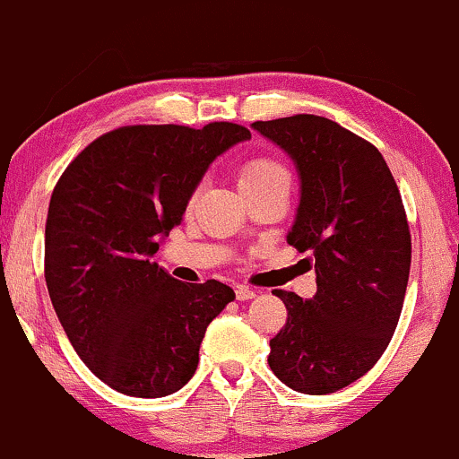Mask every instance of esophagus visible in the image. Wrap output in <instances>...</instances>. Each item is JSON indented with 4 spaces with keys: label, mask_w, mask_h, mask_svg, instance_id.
Wrapping results in <instances>:
<instances>
[{
    "label": "esophagus",
    "mask_w": 459,
    "mask_h": 459,
    "mask_svg": "<svg viewBox=\"0 0 459 459\" xmlns=\"http://www.w3.org/2000/svg\"><path fill=\"white\" fill-rule=\"evenodd\" d=\"M255 298V290L247 287V284H236V299L238 302H245V299H251Z\"/></svg>",
    "instance_id": "1"
}]
</instances>
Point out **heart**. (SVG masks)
Instances as JSON below:
<instances>
[{
	"label": "heart",
	"mask_w": 459,
	"mask_h": 459,
	"mask_svg": "<svg viewBox=\"0 0 459 459\" xmlns=\"http://www.w3.org/2000/svg\"><path fill=\"white\" fill-rule=\"evenodd\" d=\"M289 170L282 161L271 155H254L238 166V188L240 192L264 188L271 184H289Z\"/></svg>",
	"instance_id": "heart-1"
}]
</instances>
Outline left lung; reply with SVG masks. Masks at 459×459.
<instances>
[{"label":"left lung","mask_w":459,"mask_h":459,"mask_svg":"<svg viewBox=\"0 0 459 459\" xmlns=\"http://www.w3.org/2000/svg\"><path fill=\"white\" fill-rule=\"evenodd\" d=\"M302 179L287 243L308 254L317 293H273L287 324L269 342V368L295 392L333 394L381 359L396 330L411 267L401 192L374 144L328 117L298 113L254 122Z\"/></svg>","instance_id":"1"}]
</instances>
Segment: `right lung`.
<instances>
[{
    "label": "right lung",
    "mask_w": 459,
    "mask_h": 459,
    "mask_svg": "<svg viewBox=\"0 0 459 459\" xmlns=\"http://www.w3.org/2000/svg\"><path fill=\"white\" fill-rule=\"evenodd\" d=\"M249 137L234 122L120 126L54 186L48 293L78 357L116 392L161 398L184 387L210 322L234 299L219 280L179 282L151 258L212 161Z\"/></svg>",
    "instance_id": "right-lung-1"
}]
</instances>
